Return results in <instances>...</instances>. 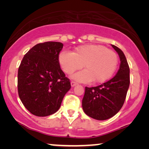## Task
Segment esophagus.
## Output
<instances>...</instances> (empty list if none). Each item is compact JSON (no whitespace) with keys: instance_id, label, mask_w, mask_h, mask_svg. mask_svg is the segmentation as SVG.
Masks as SVG:
<instances>
[{"instance_id":"1","label":"esophagus","mask_w":149,"mask_h":149,"mask_svg":"<svg viewBox=\"0 0 149 149\" xmlns=\"http://www.w3.org/2000/svg\"><path fill=\"white\" fill-rule=\"evenodd\" d=\"M70 84H71V86L74 87V86H75V85H77V83L74 82V81H71V82H70Z\"/></svg>"}]
</instances>
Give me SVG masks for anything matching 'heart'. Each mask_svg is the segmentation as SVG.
I'll return each mask as SVG.
<instances>
[{
	"label": "heart",
	"mask_w": 149,
	"mask_h": 149,
	"mask_svg": "<svg viewBox=\"0 0 149 149\" xmlns=\"http://www.w3.org/2000/svg\"><path fill=\"white\" fill-rule=\"evenodd\" d=\"M59 63L67 74H71L83 67L85 70L74 74L72 78L80 82L107 81L115 72L118 56L114 51L101 45L88 44L77 47L74 53L62 51L59 54Z\"/></svg>",
	"instance_id": "obj_1"
}]
</instances>
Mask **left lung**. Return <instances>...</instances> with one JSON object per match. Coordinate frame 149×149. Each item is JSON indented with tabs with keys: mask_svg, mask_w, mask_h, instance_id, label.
I'll return each mask as SVG.
<instances>
[{
	"mask_svg": "<svg viewBox=\"0 0 149 149\" xmlns=\"http://www.w3.org/2000/svg\"><path fill=\"white\" fill-rule=\"evenodd\" d=\"M112 47L119 54L121 64L117 74L96 87H85L82 107L85 113L97 120H106L115 115L123 107L130 86V67L123 52Z\"/></svg>",
	"mask_w": 149,
	"mask_h": 149,
	"instance_id": "1",
	"label": "left lung"
}]
</instances>
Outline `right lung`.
<instances>
[{"mask_svg": "<svg viewBox=\"0 0 149 149\" xmlns=\"http://www.w3.org/2000/svg\"><path fill=\"white\" fill-rule=\"evenodd\" d=\"M63 45L54 41L38 43L22 59L18 68V94L32 115L46 117L56 113L70 89V79L58 60Z\"/></svg>", "mask_w": 149, "mask_h": 149, "instance_id": "1", "label": "right lung"}]
</instances>
